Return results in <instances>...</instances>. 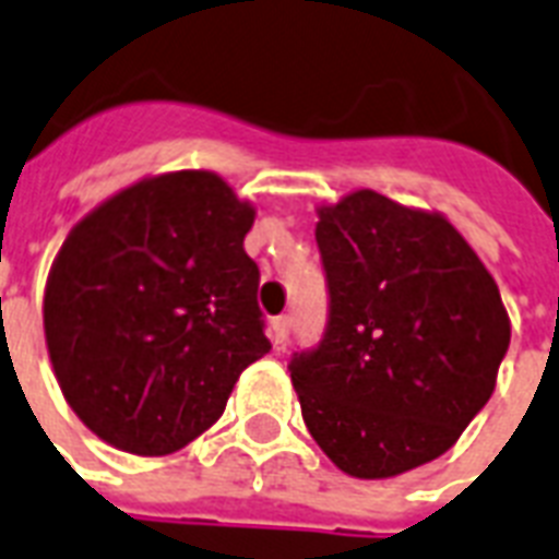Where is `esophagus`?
<instances>
[{
  "instance_id": "34e87169",
  "label": "esophagus",
  "mask_w": 559,
  "mask_h": 559,
  "mask_svg": "<svg viewBox=\"0 0 559 559\" xmlns=\"http://www.w3.org/2000/svg\"><path fill=\"white\" fill-rule=\"evenodd\" d=\"M270 336H272V345H275V348H284V345H287V340H289V316H278V319H272Z\"/></svg>"
}]
</instances>
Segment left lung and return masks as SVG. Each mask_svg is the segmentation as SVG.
I'll return each mask as SVG.
<instances>
[{
	"label": "left lung",
	"mask_w": 559,
	"mask_h": 559,
	"mask_svg": "<svg viewBox=\"0 0 559 559\" xmlns=\"http://www.w3.org/2000/svg\"><path fill=\"white\" fill-rule=\"evenodd\" d=\"M322 342L289 377L313 441L348 476L391 478L459 441L496 389L511 322L450 219L354 191L319 209Z\"/></svg>",
	"instance_id": "obj_1"
}]
</instances>
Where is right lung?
Returning <instances> with one entry per match:
<instances>
[{
  "label": "right lung",
  "mask_w": 559,
  "mask_h": 559,
  "mask_svg": "<svg viewBox=\"0 0 559 559\" xmlns=\"http://www.w3.org/2000/svg\"><path fill=\"white\" fill-rule=\"evenodd\" d=\"M254 209L209 170L142 179L69 231L43 298L46 345L74 415L133 455H168L226 408L270 354Z\"/></svg>",
  "instance_id": "add662e5"
}]
</instances>
